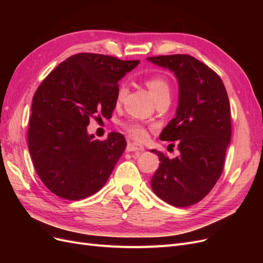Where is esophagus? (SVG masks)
I'll return each instance as SVG.
<instances>
[{
	"label": "esophagus",
	"mask_w": 263,
	"mask_h": 263,
	"mask_svg": "<svg viewBox=\"0 0 263 263\" xmlns=\"http://www.w3.org/2000/svg\"><path fill=\"white\" fill-rule=\"evenodd\" d=\"M127 151L128 153H133V151H138V153H142V151L145 150V148L138 145V144H135V142H128V145H127Z\"/></svg>",
	"instance_id": "esophagus-1"
}]
</instances>
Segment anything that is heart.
<instances>
[{"mask_svg": "<svg viewBox=\"0 0 263 263\" xmlns=\"http://www.w3.org/2000/svg\"><path fill=\"white\" fill-rule=\"evenodd\" d=\"M146 84L148 86V89L153 95V98L155 101L162 99V98H169L170 99V94H171V87L168 82V80L162 76H154L150 77L148 80L146 81ZM126 92V85L123 83L119 86V91H118V100H121L123 98V95ZM125 128L126 130L129 133L132 137L137 140H142L145 139L147 136V130L145 128V126L137 123V122H130L125 124Z\"/></svg>", "mask_w": 263, "mask_h": 263, "instance_id": "b5f03b06", "label": "heart"}]
</instances>
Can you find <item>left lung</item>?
Listing matches in <instances>:
<instances>
[{
    "label": "left lung",
    "mask_w": 263,
    "mask_h": 263,
    "mask_svg": "<svg viewBox=\"0 0 263 263\" xmlns=\"http://www.w3.org/2000/svg\"><path fill=\"white\" fill-rule=\"evenodd\" d=\"M147 60L172 71L179 84L176 117L159 138L179 140L180 155L170 159L151 149L160 161L151 189L162 201L186 208L211 192L224 168L232 137L228 95L219 76L192 55H157Z\"/></svg>",
    "instance_id": "1"
}]
</instances>
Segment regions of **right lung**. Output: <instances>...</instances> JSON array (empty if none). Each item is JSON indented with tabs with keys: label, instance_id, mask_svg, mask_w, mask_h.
Listing matches in <instances>:
<instances>
[{
	"label": "right lung",
	"instance_id": "add662e5",
	"mask_svg": "<svg viewBox=\"0 0 263 263\" xmlns=\"http://www.w3.org/2000/svg\"><path fill=\"white\" fill-rule=\"evenodd\" d=\"M139 60L78 53L52 70L31 103L28 150L38 177L53 194L71 201L104 186L126 148L122 134L104 141L87 134L90 118L112 117L118 81Z\"/></svg>",
	"mask_w": 263,
	"mask_h": 263
}]
</instances>
